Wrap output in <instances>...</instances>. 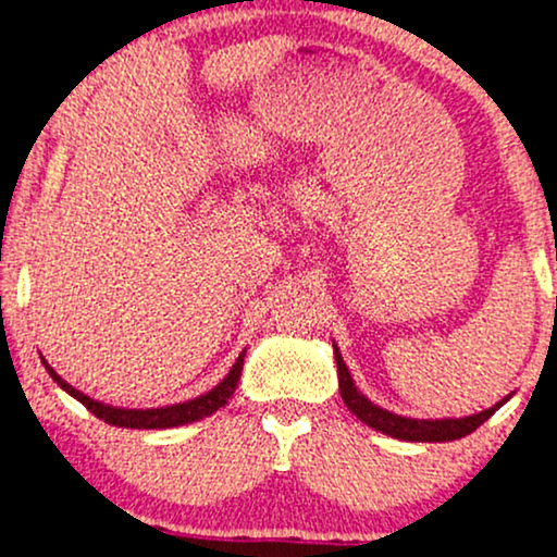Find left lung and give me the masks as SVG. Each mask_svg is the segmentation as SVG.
<instances>
[{"instance_id": "8db88e82", "label": "left lung", "mask_w": 557, "mask_h": 557, "mask_svg": "<svg viewBox=\"0 0 557 557\" xmlns=\"http://www.w3.org/2000/svg\"><path fill=\"white\" fill-rule=\"evenodd\" d=\"M335 361H337V380H341V395L345 400V406L359 417L363 424H369L372 430L389 434L395 440H408V443H450V440H461L466 434H471L476 426H482L497 408L503 406L505 400L495 403V406L487 408V411H479L474 417H463V419H406L398 417V413L385 411V408L374 406L372 400L363 398V395L356 389L354 376H350L348 367H345L341 350L335 348Z\"/></svg>"}]
</instances>
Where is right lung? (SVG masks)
<instances>
[{"instance_id":"obj_1","label":"right lung","mask_w":557,"mask_h":557,"mask_svg":"<svg viewBox=\"0 0 557 557\" xmlns=\"http://www.w3.org/2000/svg\"><path fill=\"white\" fill-rule=\"evenodd\" d=\"M243 356H246V350H243L238 359H235L233 369H230V374L225 376V380H222L216 387L209 389V393L198 395V398H194V400L175 403V406L146 408V411H140V408L104 406V403L88 398V395H83L81 389L67 385V382L62 380V376L57 374L47 361L44 359L41 361H44V367H47V372L52 374V380L57 382V385L65 389V393L73 395L75 400H81L96 419H104L107 424H112V426H125V430H170V426H183V424H190V421L212 417L214 411H220V408L225 406V403L230 400V395H233L235 387H238Z\"/></svg>"}]
</instances>
